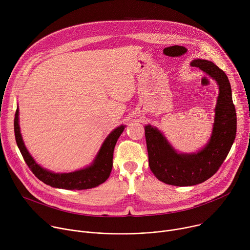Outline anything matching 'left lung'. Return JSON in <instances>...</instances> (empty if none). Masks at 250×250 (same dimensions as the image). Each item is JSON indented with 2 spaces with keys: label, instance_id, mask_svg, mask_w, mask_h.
I'll use <instances>...</instances> for the list:
<instances>
[{
  "label": "left lung",
  "instance_id": "left-lung-1",
  "mask_svg": "<svg viewBox=\"0 0 250 250\" xmlns=\"http://www.w3.org/2000/svg\"><path fill=\"white\" fill-rule=\"evenodd\" d=\"M199 67L219 86L215 121L208 144L192 153L177 151L155 126H145L149 167L159 181L173 186H194L215 174L227 158L236 134V113L228 76L215 63L194 59Z\"/></svg>",
  "mask_w": 250,
  "mask_h": 250
}]
</instances>
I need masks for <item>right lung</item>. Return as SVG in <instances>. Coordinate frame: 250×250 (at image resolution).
<instances>
[{"label":"right lung","mask_w":250,"mask_h":250,"mask_svg":"<svg viewBox=\"0 0 250 250\" xmlns=\"http://www.w3.org/2000/svg\"><path fill=\"white\" fill-rule=\"evenodd\" d=\"M19 106L15 115V135L20 151L32 173L44 184L66 190H86L95 188L108 179L113 168L114 149L125 125L115 128L104 140L93 162L82 169L69 173H54L37 163L26 149L19 124Z\"/></svg>","instance_id":"right-lung-1"}]
</instances>
